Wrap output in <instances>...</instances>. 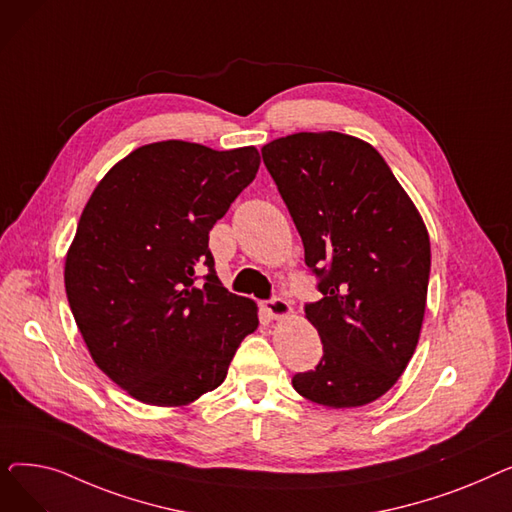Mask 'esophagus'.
I'll list each match as a JSON object with an SVG mask.
<instances>
[{"mask_svg": "<svg viewBox=\"0 0 512 512\" xmlns=\"http://www.w3.org/2000/svg\"><path fill=\"white\" fill-rule=\"evenodd\" d=\"M263 309L267 311V315H270L272 319H284V317H290L292 315V307L282 301V299H272V301H265Z\"/></svg>", "mask_w": 512, "mask_h": 512, "instance_id": "obj_1", "label": "esophagus"}]
</instances>
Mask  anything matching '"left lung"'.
<instances>
[{
	"instance_id": "obj_1",
	"label": "left lung",
	"mask_w": 512,
	"mask_h": 512,
	"mask_svg": "<svg viewBox=\"0 0 512 512\" xmlns=\"http://www.w3.org/2000/svg\"><path fill=\"white\" fill-rule=\"evenodd\" d=\"M261 155L324 294L305 307L324 357L292 386L330 409L369 405L419 342L432 265L421 213L384 157L351 134H288Z\"/></svg>"
}]
</instances>
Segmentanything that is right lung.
<instances>
[{
	"mask_svg": "<svg viewBox=\"0 0 512 512\" xmlns=\"http://www.w3.org/2000/svg\"><path fill=\"white\" fill-rule=\"evenodd\" d=\"M259 164L255 147L143 145L80 215L64 265L74 321L95 365L145 405L186 407L218 388L259 326L255 301L222 286L209 251V230Z\"/></svg>",
	"mask_w": 512,
	"mask_h": 512,
	"instance_id": "add662e5",
	"label": "right lung"
}]
</instances>
